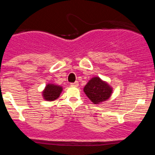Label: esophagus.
Segmentation results:
<instances>
[{
	"label": "esophagus",
	"mask_w": 155,
	"mask_h": 155,
	"mask_svg": "<svg viewBox=\"0 0 155 155\" xmlns=\"http://www.w3.org/2000/svg\"><path fill=\"white\" fill-rule=\"evenodd\" d=\"M78 85L79 84L78 81L74 82V83H71V86H72V87H78Z\"/></svg>",
	"instance_id": "1"
}]
</instances>
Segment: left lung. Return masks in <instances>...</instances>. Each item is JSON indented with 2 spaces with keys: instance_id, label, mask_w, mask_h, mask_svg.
<instances>
[{
  "instance_id": "8db88e82",
  "label": "left lung",
  "mask_w": 155,
  "mask_h": 155,
  "mask_svg": "<svg viewBox=\"0 0 155 155\" xmlns=\"http://www.w3.org/2000/svg\"><path fill=\"white\" fill-rule=\"evenodd\" d=\"M84 91L94 104L107 101L113 93V87L99 77H94L84 86Z\"/></svg>"
}]
</instances>
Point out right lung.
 <instances>
[{"mask_svg": "<svg viewBox=\"0 0 155 155\" xmlns=\"http://www.w3.org/2000/svg\"><path fill=\"white\" fill-rule=\"evenodd\" d=\"M63 91V87L54 84H47L42 91V97L48 102L54 101L58 98Z\"/></svg>", "mask_w": 155, "mask_h": 155, "instance_id": "add662e5", "label": "right lung"}]
</instances>
